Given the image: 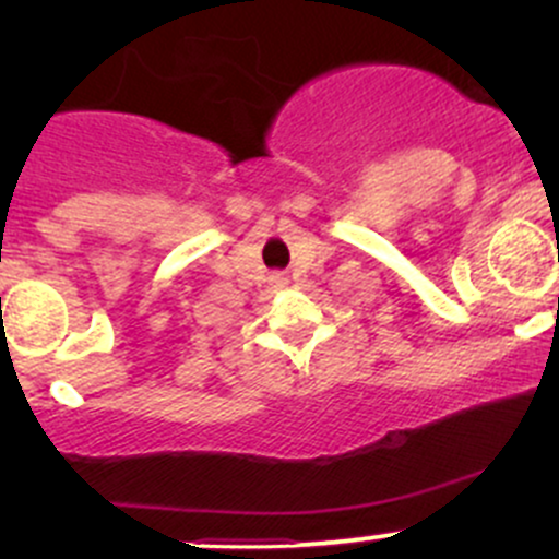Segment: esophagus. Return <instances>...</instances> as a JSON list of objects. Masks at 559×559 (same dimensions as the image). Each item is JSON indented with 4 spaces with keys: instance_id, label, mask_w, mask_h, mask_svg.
<instances>
[{
    "instance_id": "34e87169",
    "label": "esophagus",
    "mask_w": 559,
    "mask_h": 559,
    "mask_svg": "<svg viewBox=\"0 0 559 559\" xmlns=\"http://www.w3.org/2000/svg\"><path fill=\"white\" fill-rule=\"evenodd\" d=\"M271 284H273V286H278V288H281V286H286V284H288V281H286V278H284V275H281V273H275V275H271Z\"/></svg>"
}]
</instances>
